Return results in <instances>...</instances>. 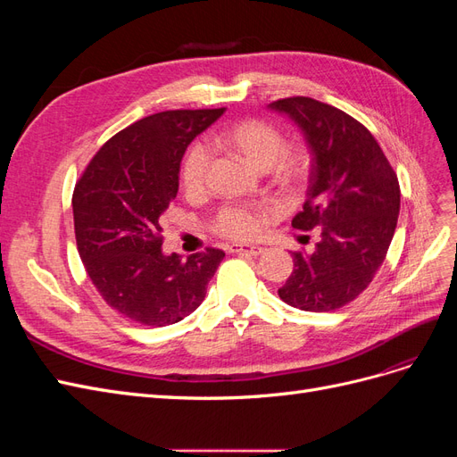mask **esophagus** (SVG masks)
Returning <instances> with one entry per match:
<instances>
[{
	"mask_svg": "<svg viewBox=\"0 0 457 457\" xmlns=\"http://www.w3.org/2000/svg\"><path fill=\"white\" fill-rule=\"evenodd\" d=\"M230 253H245V255H261L262 253V247L261 245H253V244H232L228 247Z\"/></svg>",
	"mask_w": 457,
	"mask_h": 457,
	"instance_id": "esophagus-1",
	"label": "esophagus"
}]
</instances>
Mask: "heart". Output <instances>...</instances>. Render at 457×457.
Returning a JSON list of instances; mask_svg holds the SVG:
<instances>
[{
  "instance_id": "obj_1",
  "label": "heart",
  "mask_w": 457,
  "mask_h": 457,
  "mask_svg": "<svg viewBox=\"0 0 457 457\" xmlns=\"http://www.w3.org/2000/svg\"><path fill=\"white\" fill-rule=\"evenodd\" d=\"M217 148H232L252 165V168L265 171L280 158L284 150V139L278 129L261 120H245L237 123L223 133L213 137L212 141ZM212 150L207 145L198 143L188 150L183 163V183L187 190L198 192L205 185L207 170H210ZM303 168L301 152H286L282 156V170L287 177H295ZM267 225V215L262 207L257 205H228L217 213L215 228L228 238L250 240L259 237Z\"/></svg>"
}]
</instances>
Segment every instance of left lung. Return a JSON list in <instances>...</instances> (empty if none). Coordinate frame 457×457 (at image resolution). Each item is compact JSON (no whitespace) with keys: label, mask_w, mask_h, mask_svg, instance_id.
<instances>
[{"label":"left lung","mask_w":457,"mask_h":457,"mask_svg":"<svg viewBox=\"0 0 457 457\" xmlns=\"http://www.w3.org/2000/svg\"><path fill=\"white\" fill-rule=\"evenodd\" d=\"M269 110L295 123L311 154L307 200L292 225L320 230L312 253H294L278 295L309 312L341 309L370 286L389 250L398 179L373 135L343 110L309 96L274 101Z\"/></svg>","instance_id":"8db88e82"}]
</instances>
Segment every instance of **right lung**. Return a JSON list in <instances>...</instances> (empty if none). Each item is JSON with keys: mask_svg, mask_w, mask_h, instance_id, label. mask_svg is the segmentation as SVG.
<instances>
[{"mask_svg": "<svg viewBox=\"0 0 457 457\" xmlns=\"http://www.w3.org/2000/svg\"><path fill=\"white\" fill-rule=\"evenodd\" d=\"M225 108L168 110L114 135L96 152L72 196L81 261L96 292L141 326H170L195 312L225 253L185 261L162 250L160 219L179 190L187 146Z\"/></svg>", "mask_w": 457, "mask_h": 457, "instance_id": "right-lung-1", "label": "right lung"}]
</instances>
